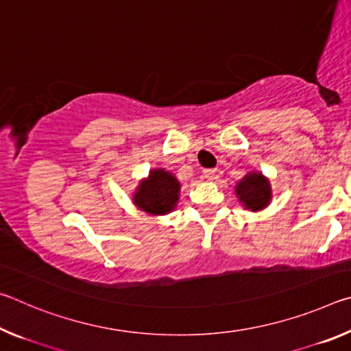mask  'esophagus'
<instances>
[{
    "mask_svg": "<svg viewBox=\"0 0 351 351\" xmlns=\"http://www.w3.org/2000/svg\"><path fill=\"white\" fill-rule=\"evenodd\" d=\"M203 173H204L206 180H209V181L217 180V170L215 169H207V170L203 171Z\"/></svg>",
    "mask_w": 351,
    "mask_h": 351,
    "instance_id": "esophagus-1",
    "label": "esophagus"
}]
</instances>
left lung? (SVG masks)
Masks as SVG:
<instances>
[{
	"mask_svg": "<svg viewBox=\"0 0 351 351\" xmlns=\"http://www.w3.org/2000/svg\"><path fill=\"white\" fill-rule=\"evenodd\" d=\"M235 195L249 210L257 212L265 209L272 198L269 180L258 171H251L237 184Z\"/></svg>",
	"mask_w": 351,
	"mask_h": 351,
	"instance_id": "left-lung-1",
	"label": "left lung"
}]
</instances>
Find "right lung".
<instances>
[{"mask_svg":"<svg viewBox=\"0 0 351 351\" xmlns=\"http://www.w3.org/2000/svg\"><path fill=\"white\" fill-rule=\"evenodd\" d=\"M181 184L171 171L154 169L142 180L133 195V203L150 215H165L176 207Z\"/></svg>","mask_w":351,"mask_h":351,"instance_id":"right-lung-1","label":"right lung"}]
</instances>
